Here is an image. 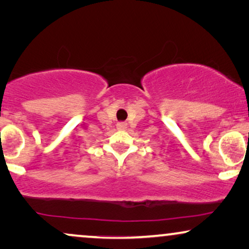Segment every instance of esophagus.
<instances>
[{
    "label": "esophagus",
    "instance_id": "34e87169",
    "mask_svg": "<svg viewBox=\"0 0 249 249\" xmlns=\"http://www.w3.org/2000/svg\"><path fill=\"white\" fill-rule=\"evenodd\" d=\"M117 128L119 130H124V129H127V124L125 122H118Z\"/></svg>",
    "mask_w": 249,
    "mask_h": 249
}]
</instances>
